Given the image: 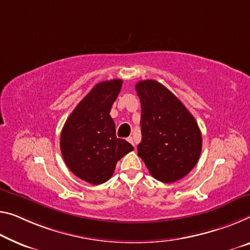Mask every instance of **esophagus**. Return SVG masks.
<instances>
[{"mask_svg": "<svg viewBox=\"0 0 250 250\" xmlns=\"http://www.w3.org/2000/svg\"><path fill=\"white\" fill-rule=\"evenodd\" d=\"M126 140H127V142H129V143H130V144H133V146H134V147H135V143H134V138H133L132 136H129V137H127V138H126Z\"/></svg>", "mask_w": 250, "mask_h": 250, "instance_id": "esophagus-1", "label": "esophagus"}]
</instances>
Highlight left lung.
Returning <instances> with one entry per match:
<instances>
[{"label": "left lung", "mask_w": 250, "mask_h": 250, "mask_svg": "<svg viewBox=\"0 0 250 250\" xmlns=\"http://www.w3.org/2000/svg\"><path fill=\"white\" fill-rule=\"evenodd\" d=\"M141 101L142 141L138 156L159 181L172 183L198 163L202 136L198 123L181 101L155 80L135 86Z\"/></svg>", "instance_id": "obj_1"}]
</instances>
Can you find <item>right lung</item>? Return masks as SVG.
Instances as JSON below:
<instances>
[{
	"label": "right lung",
	"mask_w": 250,
	"mask_h": 250,
	"mask_svg": "<svg viewBox=\"0 0 250 250\" xmlns=\"http://www.w3.org/2000/svg\"><path fill=\"white\" fill-rule=\"evenodd\" d=\"M122 83L121 79L97 83L77 105L61 130L64 163L76 176L94 186L108 181L117 161L134 149L128 142L116 137L109 115Z\"/></svg>",
	"instance_id": "add662e5"
}]
</instances>
